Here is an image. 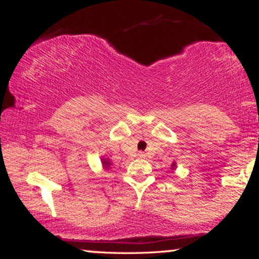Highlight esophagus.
Masks as SVG:
<instances>
[{
    "label": "esophagus",
    "mask_w": 259,
    "mask_h": 259,
    "mask_svg": "<svg viewBox=\"0 0 259 259\" xmlns=\"http://www.w3.org/2000/svg\"><path fill=\"white\" fill-rule=\"evenodd\" d=\"M138 155H139V158H141V159H145V158L147 157L146 153H144V152H139V153H138Z\"/></svg>",
    "instance_id": "34e87169"
}]
</instances>
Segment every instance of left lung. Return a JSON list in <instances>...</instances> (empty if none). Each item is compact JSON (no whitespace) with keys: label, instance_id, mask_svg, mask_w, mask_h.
<instances>
[{"label":"left lung","instance_id":"left-lung-1","mask_svg":"<svg viewBox=\"0 0 259 259\" xmlns=\"http://www.w3.org/2000/svg\"><path fill=\"white\" fill-rule=\"evenodd\" d=\"M175 165H176V164H173V165H172V167H175Z\"/></svg>","mask_w":259,"mask_h":259}]
</instances>
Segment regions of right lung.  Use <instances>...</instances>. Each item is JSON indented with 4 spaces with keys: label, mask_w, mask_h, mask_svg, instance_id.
Wrapping results in <instances>:
<instances>
[{
    "label": "right lung",
    "mask_w": 259,
    "mask_h": 259,
    "mask_svg": "<svg viewBox=\"0 0 259 259\" xmlns=\"http://www.w3.org/2000/svg\"><path fill=\"white\" fill-rule=\"evenodd\" d=\"M102 164H104L106 167H109V164H111V162L107 161V160H105V159H102Z\"/></svg>",
    "instance_id": "add662e5"
}]
</instances>
